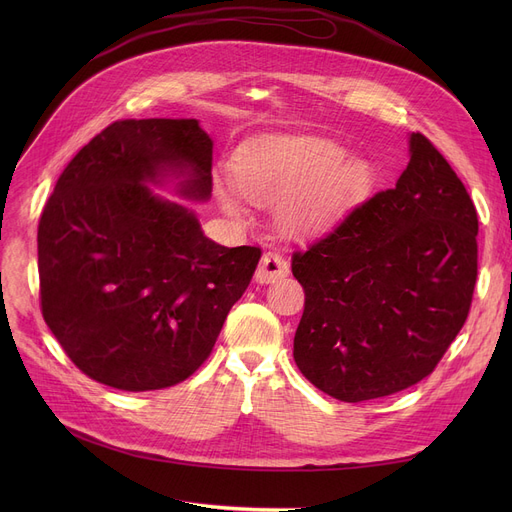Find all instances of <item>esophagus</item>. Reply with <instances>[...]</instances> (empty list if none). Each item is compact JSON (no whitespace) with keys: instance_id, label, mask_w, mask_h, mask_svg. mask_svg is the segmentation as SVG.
I'll return each instance as SVG.
<instances>
[{"instance_id":"obj_1","label":"esophagus","mask_w":512,"mask_h":512,"mask_svg":"<svg viewBox=\"0 0 512 512\" xmlns=\"http://www.w3.org/2000/svg\"><path fill=\"white\" fill-rule=\"evenodd\" d=\"M288 276V261L276 253V251H267L261 261H259V267L255 272V278L257 282L261 284H270V282H276L280 278Z\"/></svg>"}]
</instances>
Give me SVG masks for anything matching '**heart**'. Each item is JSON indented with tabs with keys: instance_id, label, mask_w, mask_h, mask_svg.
<instances>
[{
	"instance_id": "b5f03b06",
	"label": "heart",
	"mask_w": 512,
	"mask_h": 512,
	"mask_svg": "<svg viewBox=\"0 0 512 512\" xmlns=\"http://www.w3.org/2000/svg\"><path fill=\"white\" fill-rule=\"evenodd\" d=\"M240 193L259 201L290 197L286 220L294 228H319L357 199L371 174L363 161H348L346 149L324 139H274L242 157L234 168ZM228 209L236 199L224 193Z\"/></svg>"
}]
</instances>
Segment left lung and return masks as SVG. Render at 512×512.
Masks as SVG:
<instances>
[{
    "mask_svg": "<svg viewBox=\"0 0 512 512\" xmlns=\"http://www.w3.org/2000/svg\"><path fill=\"white\" fill-rule=\"evenodd\" d=\"M394 188L375 193L305 251L294 361L344 402L390 396L436 369L465 326L477 280V211L421 132Z\"/></svg>",
    "mask_w": 512,
    "mask_h": 512,
    "instance_id": "1",
    "label": "left lung"
}]
</instances>
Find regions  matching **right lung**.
I'll return each mask as SVG.
<instances>
[{"instance_id":"1","label":"right lung","mask_w":512,"mask_h":512,"mask_svg":"<svg viewBox=\"0 0 512 512\" xmlns=\"http://www.w3.org/2000/svg\"><path fill=\"white\" fill-rule=\"evenodd\" d=\"M207 132L193 118L118 120L64 168L39 220V299L51 334L91 380L126 392L184 382L211 355L259 247H222L147 182L211 193Z\"/></svg>"}]
</instances>
